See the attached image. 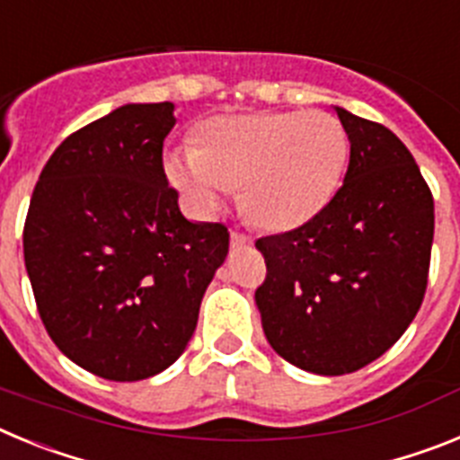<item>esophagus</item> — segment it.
I'll use <instances>...</instances> for the list:
<instances>
[{"label": "esophagus", "instance_id": "1", "mask_svg": "<svg viewBox=\"0 0 460 460\" xmlns=\"http://www.w3.org/2000/svg\"><path fill=\"white\" fill-rule=\"evenodd\" d=\"M230 242H233V246L242 249V246H251V243H253V239H251L249 234H243V233H237V230H233V233H230Z\"/></svg>", "mask_w": 460, "mask_h": 460}]
</instances>
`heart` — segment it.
Instances as JSON below:
<instances>
[{
	"instance_id": "obj_1",
	"label": "heart",
	"mask_w": 460,
	"mask_h": 460,
	"mask_svg": "<svg viewBox=\"0 0 460 460\" xmlns=\"http://www.w3.org/2000/svg\"><path fill=\"white\" fill-rule=\"evenodd\" d=\"M350 142L323 110L217 117L198 147L165 154L170 184L198 214L221 207L234 186L242 205L267 230H292L318 217L343 180Z\"/></svg>"
}]
</instances>
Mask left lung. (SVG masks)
I'll use <instances>...</instances> for the list:
<instances>
[{
  "label": "left lung",
  "mask_w": 460,
  "mask_h": 460,
  "mask_svg": "<svg viewBox=\"0 0 460 460\" xmlns=\"http://www.w3.org/2000/svg\"><path fill=\"white\" fill-rule=\"evenodd\" d=\"M350 140L343 186L318 217L255 242V290L270 345L318 376L359 371L392 348L424 299L433 195L387 126L334 108Z\"/></svg>",
  "instance_id": "1"
}]
</instances>
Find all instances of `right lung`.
I'll return each mask as SVG.
<instances>
[{"label": "right lung", "mask_w": 460, "mask_h": 460, "mask_svg": "<svg viewBox=\"0 0 460 460\" xmlns=\"http://www.w3.org/2000/svg\"><path fill=\"white\" fill-rule=\"evenodd\" d=\"M172 103H128L71 133L31 195L22 246L39 315L84 371L136 382L180 359L227 255L221 223H193L164 170Z\"/></svg>", "instance_id": "obj_1"}]
</instances>
